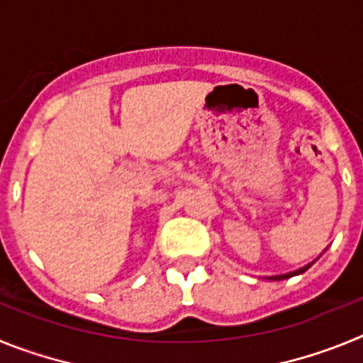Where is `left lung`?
I'll list each match as a JSON object with an SVG mask.
<instances>
[{"label":"left lung","mask_w":363,"mask_h":363,"mask_svg":"<svg viewBox=\"0 0 363 363\" xmlns=\"http://www.w3.org/2000/svg\"><path fill=\"white\" fill-rule=\"evenodd\" d=\"M311 265L313 264H309V265H306V267H301V269H298V271H293V272H287V274H277V277H265L267 278V280H272V281H280V280H287V278H293V277H296V274H301V272H306L307 269L311 267Z\"/></svg>","instance_id":"obj_1"}]
</instances>
